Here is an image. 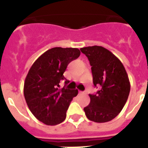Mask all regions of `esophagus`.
Returning a JSON list of instances; mask_svg holds the SVG:
<instances>
[{
    "instance_id": "esophagus-1",
    "label": "esophagus",
    "mask_w": 148,
    "mask_h": 148,
    "mask_svg": "<svg viewBox=\"0 0 148 148\" xmlns=\"http://www.w3.org/2000/svg\"><path fill=\"white\" fill-rule=\"evenodd\" d=\"M79 94L81 95V94H84V91H81V90H79Z\"/></svg>"
}]
</instances>
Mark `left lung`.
<instances>
[{
	"label": "left lung",
	"instance_id": "8db88e82",
	"mask_svg": "<svg viewBox=\"0 0 148 148\" xmlns=\"http://www.w3.org/2000/svg\"><path fill=\"white\" fill-rule=\"evenodd\" d=\"M91 66L94 85L101 86L84 108L88 119L104 123L118 115L128 98L131 85L124 65L110 51L101 46L81 48Z\"/></svg>",
	"mask_w": 148,
	"mask_h": 148
}]
</instances>
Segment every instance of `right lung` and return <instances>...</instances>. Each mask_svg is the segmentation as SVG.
<instances>
[{
	"mask_svg": "<svg viewBox=\"0 0 148 148\" xmlns=\"http://www.w3.org/2000/svg\"><path fill=\"white\" fill-rule=\"evenodd\" d=\"M81 54L77 48L53 47L40 55L31 66L24 86V98L34 116L47 125H57L66 113L77 90L59 89L67 65ZM68 83L66 80L65 84Z\"/></svg>",
	"mask_w": 148,
	"mask_h": 148,
	"instance_id": "right-lung-1",
	"label": "right lung"
}]
</instances>
